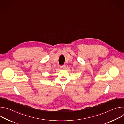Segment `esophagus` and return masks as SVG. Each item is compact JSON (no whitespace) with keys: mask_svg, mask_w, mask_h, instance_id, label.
Listing matches in <instances>:
<instances>
[{"mask_svg":"<svg viewBox=\"0 0 124 124\" xmlns=\"http://www.w3.org/2000/svg\"><path fill=\"white\" fill-rule=\"evenodd\" d=\"M60 68H61V69H64L65 68H66V66L64 65H63V66H60Z\"/></svg>","mask_w":124,"mask_h":124,"instance_id":"1","label":"esophagus"}]
</instances>
